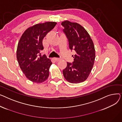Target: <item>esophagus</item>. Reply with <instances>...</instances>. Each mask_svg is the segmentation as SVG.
<instances>
[{
    "label": "esophagus",
    "mask_w": 122,
    "mask_h": 122,
    "mask_svg": "<svg viewBox=\"0 0 122 122\" xmlns=\"http://www.w3.org/2000/svg\"><path fill=\"white\" fill-rule=\"evenodd\" d=\"M53 60H54V61H59L60 60V59H58V58H54V59H53Z\"/></svg>",
    "instance_id": "obj_1"
}]
</instances>
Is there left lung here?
Segmentation results:
<instances>
[{
  "label": "left lung",
  "mask_w": 122,
  "mask_h": 122,
  "mask_svg": "<svg viewBox=\"0 0 122 122\" xmlns=\"http://www.w3.org/2000/svg\"><path fill=\"white\" fill-rule=\"evenodd\" d=\"M63 32L69 41V48L74 50V61L67 62L63 70L66 79L71 83L83 82L89 77L95 62L96 53L94 43L85 28L76 23L64 20L61 22Z\"/></svg>",
  "instance_id": "8db88e82"
}]
</instances>
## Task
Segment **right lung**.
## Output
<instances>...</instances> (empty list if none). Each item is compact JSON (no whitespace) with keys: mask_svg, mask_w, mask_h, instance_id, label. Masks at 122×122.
I'll list each match as a JSON object with an SVG mask.
<instances>
[{"mask_svg":"<svg viewBox=\"0 0 122 122\" xmlns=\"http://www.w3.org/2000/svg\"><path fill=\"white\" fill-rule=\"evenodd\" d=\"M56 24V22L47 21L28 27L18 43L17 59L20 67L26 77L33 82L42 83L49 77L52 62L45 55H41L44 49L42 41Z\"/></svg>","mask_w":122,"mask_h":122,"instance_id":"obj_1","label":"right lung"}]
</instances>
